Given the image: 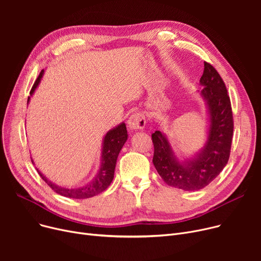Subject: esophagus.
Listing matches in <instances>:
<instances>
[{
	"mask_svg": "<svg viewBox=\"0 0 261 261\" xmlns=\"http://www.w3.org/2000/svg\"><path fill=\"white\" fill-rule=\"evenodd\" d=\"M128 126L131 130H142L146 126V117L143 112H135L130 115Z\"/></svg>",
	"mask_w": 261,
	"mask_h": 261,
	"instance_id": "esophagus-1",
	"label": "esophagus"
}]
</instances>
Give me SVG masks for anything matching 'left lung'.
Wrapping results in <instances>:
<instances>
[{"label": "left lung", "mask_w": 261, "mask_h": 261, "mask_svg": "<svg viewBox=\"0 0 261 261\" xmlns=\"http://www.w3.org/2000/svg\"><path fill=\"white\" fill-rule=\"evenodd\" d=\"M200 84L201 95L206 100L211 126L208 139L197 158L180 163L173 155L170 145L161 131L152 133L154 147L153 165L167 185L187 191L204 188L212 183L228 162L234 131L230 99L225 84L216 68L204 62Z\"/></svg>", "instance_id": "1"}]
</instances>
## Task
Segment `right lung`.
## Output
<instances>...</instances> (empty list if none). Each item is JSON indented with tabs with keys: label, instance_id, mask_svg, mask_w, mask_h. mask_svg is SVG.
<instances>
[{
	"label": "right lung",
	"instance_id": "1",
	"mask_svg": "<svg viewBox=\"0 0 261 261\" xmlns=\"http://www.w3.org/2000/svg\"><path fill=\"white\" fill-rule=\"evenodd\" d=\"M42 75H43V70L40 72L38 78L36 79L35 84L30 92L31 94L34 93L35 89L39 85L41 78H42ZM27 101H30V97ZM127 138H128L127 128L123 122L120 123V125L117 126L116 128L110 130L106 134L105 140H103L100 169L92 182L82 187H78V188L59 187L57 185H55L54 183H51L50 181H48L38 169L37 171L39 175L42 177V180L55 191V193H57L63 197L72 198V199H87V198L94 197L96 195L102 193V191L106 190L109 187V185L111 184L114 177V170H115L117 156L119 154V151L121 150L123 144L126 143Z\"/></svg>",
	"mask_w": 261,
	"mask_h": 261
}]
</instances>
